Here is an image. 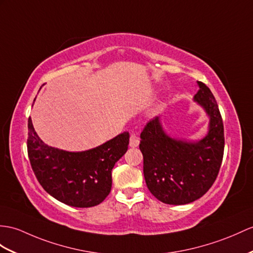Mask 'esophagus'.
Segmentation results:
<instances>
[{"instance_id":"esophagus-1","label":"esophagus","mask_w":253,"mask_h":253,"mask_svg":"<svg viewBox=\"0 0 253 253\" xmlns=\"http://www.w3.org/2000/svg\"><path fill=\"white\" fill-rule=\"evenodd\" d=\"M130 147L134 148V147H137L139 145V138L136 136L135 134H132L130 136Z\"/></svg>"}]
</instances>
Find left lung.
<instances>
[{"mask_svg": "<svg viewBox=\"0 0 253 253\" xmlns=\"http://www.w3.org/2000/svg\"><path fill=\"white\" fill-rule=\"evenodd\" d=\"M193 101L209 118L208 132L200 140L170 137L161 118L147 123L140 134L144 176L151 194L165 204L184 205L202 198L218 176L224 151L223 122L215 98L198 82Z\"/></svg>", "mask_w": 253, "mask_h": 253, "instance_id": "1", "label": "left lung"}]
</instances>
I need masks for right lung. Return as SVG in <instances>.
Instances as JSON below:
<instances>
[{"mask_svg": "<svg viewBox=\"0 0 253 253\" xmlns=\"http://www.w3.org/2000/svg\"><path fill=\"white\" fill-rule=\"evenodd\" d=\"M28 128L30 163L47 193L79 208L96 206L106 199L112 189V170L127 150V132L92 149L72 152L46 145L35 132L31 118Z\"/></svg>", "mask_w": 253, "mask_h": 253, "instance_id": "obj_1", "label": "right lung"}]
</instances>
